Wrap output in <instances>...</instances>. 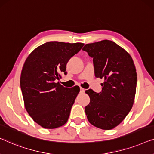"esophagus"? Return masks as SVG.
I'll use <instances>...</instances> for the list:
<instances>
[{
  "label": "esophagus",
  "instance_id": "34e87169",
  "mask_svg": "<svg viewBox=\"0 0 154 154\" xmlns=\"http://www.w3.org/2000/svg\"><path fill=\"white\" fill-rule=\"evenodd\" d=\"M80 90H81V93H83V92H85V89H83L82 88H80Z\"/></svg>",
  "mask_w": 154,
  "mask_h": 154
}]
</instances>
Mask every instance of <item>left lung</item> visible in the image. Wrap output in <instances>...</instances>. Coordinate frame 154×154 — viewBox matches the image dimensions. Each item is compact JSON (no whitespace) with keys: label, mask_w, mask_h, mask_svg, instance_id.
I'll return each mask as SVG.
<instances>
[{"label":"left lung","mask_w":154,"mask_h":154,"mask_svg":"<svg viewBox=\"0 0 154 154\" xmlns=\"http://www.w3.org/2000/svg\"><path fill=\"white\" fill-rule=\"evenodd\" d=\"M82 50L93 58L95 76L104 79L101 92L85 91L90 98L85 109L87 117L93 126L110 130L133 107L137 85L134 62L124 48L110 40L85 44Z\"/></svg>","instance_id":"1"}]
</instances>
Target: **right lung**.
<instances>
[{"label":"right lung","instance_id":"right-lung-1","mask_svg":"<svg viewBox=\"0 0 154 154\" xmlns=\"http://www.w3.org/2000/svg\"><path fill=\"white\" fill-rule=\"evenodd\" d=\"M82 43L49 42L27 57L20 84L25 108L32 119L45 128H55L67 122L80 88H68L57 81L66 74L69 60L79 52Z\"/></svg>","mask_w":154,"mask_h":154}]
</instances>
